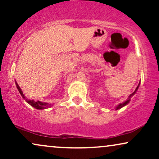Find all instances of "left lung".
Wrapping results in <instances>:
<instances>
[{
  "instance_id": "left-lung-1",
  "label": "left lung",
  "mask_w": 159,
  "mask_h": 159,
  "mask_svg": "<svg viewBox=\"0 0 159 159\" xmlns=\"http://www.w3.org/2000/svg\"><path fill=\"white\" fill-rule=\"evenodd\" d=\"M139 84H138V86H137V87L136 88V89H135V91L134 92L132 93V94H131L130 95H129V99H127V100L126 101H125L124 102H123V103H120V104H119L118 105L117 107H116V110H118V109H120V108H121V107H123L124 106H125V105H126L128 104L129 102V101H130V99H131V97H132L133 95H134L135 93H136V92L137 91V89H138V88H139Z\"/></svg>"
}]
</instances>
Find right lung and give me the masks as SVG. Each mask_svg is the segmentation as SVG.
Wrapping results in <instances>:
<instances>
[{"label":"right lung","instance_id":"1","mask_svg":"<svg viewBox=\"0 0 159 159\" xmlns=\"http://www.w3.org/2000/svg\"><path fill=\"white\" fill-rule=\"evenodd\" d=\"M16 88H17V89L19 91V92L20 93V94L22 95V97L24 98V99H25V101L27 102V103H29L30 105H31V106H33V107H35V108L36 109H39V110H42V109H45L46 107H51L52 106V105L51 104H48V103H46V102H40V101H34L33 99H26V97H25V95L23 94V92L22 89H21L20 86L17 84H16Z\"/></svg>","mask_w":159,"mask_h":159}]
</instances>
